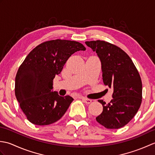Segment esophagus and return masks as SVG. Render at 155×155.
<instances>
[{
  "label": "esophagus",
  "instance_id": "34e87169",
  "mask_svg": "<svg viewBox=\"0 0 155 155\" xmlns=\"http://www.w3.org/2000/svg\"><path fill=\"white\" fill-rule=\"evenodd\" d=\"M81 98L82 100L83 101L84 103H85L86 104H90L91 102H92V100L91 99H88V98H85V97H81Z\"/></svg>",
  "mask_w": 155,
  "mask_h": 155
}]
</instances>
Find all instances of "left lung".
<instances>
[{
    "label": "left lung",
    "instance_id": "1",
    "mask_svg": "<svg viewBox=\"0 0 155 155\" xmlns=\"http://www.w3.org/2000/svg\"><path fill=\"white\" fill-rule=\"evenodd\" d=\"M96 51L101 62L104 85L113 89V99L103 107L96 118L105 128L117 129L125 126L139 110L142 102V81L133 61L117 46L104 41L85 42Z\"/></svg>",
    "mask_w": 155,
    "mask_h": 155
}]
</instances>
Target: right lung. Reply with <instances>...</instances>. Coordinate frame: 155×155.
Masks as SVG:
<instances>
[{"mask_svg": "<svg viewBox=\"0 0 155 155\" xmlns=\"http://www.w3.org/2000/svg\"><path fill=\"white\" fill-rule=\"evenodd\" d=\"M83 44L67 40H52L32 50L20 66L15 77V96L31 123L48 125L63 116L71 97H61L52 91L53 79L75 52L85 51Z\"/></svg>", "mask_w": 155, "mask_h": 155, "instance_id": "right-lung-1", "label": "right lung"}]
</instances>
